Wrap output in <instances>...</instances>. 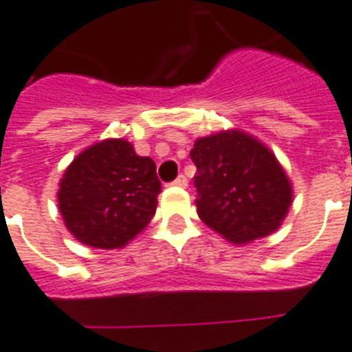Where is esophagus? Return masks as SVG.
Segmentation results:
<instances>
[{
	"label": "esophagus",
	"instance_id": "1",
	"mask_svg": "<svg viewBox=\"0 0 352 352\" xmlns=\"http://www.w3.org/2000/svg\"><path fill=\"white\" fill-rule=\"evenodd\" d=\"M173 186H179V188H186L188 186V179L184 175H179L175 179V181H173Z\"/></svg>",
	"mask_w": 352,
	"mask_h": 352
}]
</instances>
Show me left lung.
<instances>
[{
  "instance_id": "8db88e82",
  "label": "left lung",
  "mask_w": 352,
  "mask_h": 352,
  "mask_svg": "<svg viewBox=\"0 0 352 352\" xmlns=\"http://www.w3.org/2000/svg\"><path fill=\"white\" fill-rule=\"evenodd\" d=\"M190 157L197 166V214L227 241L241 245L283 225L294 188L270 147L229 129L197 138Z\"/></svg>"
}]
</instances>
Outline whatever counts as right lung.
<instances>
[{"mask_svg": "<svg viewBox=\"0 0 352 352\" xmlns=\"http://www.w3.org/2000/svg\"><path fill=\"white\" fill-rule=\"evenodd\" d=\"M158 194L153 158L136 155L123 138H107L74 158L58 182L57 201L75 240L122 249L149 225Z\"/></svg>", "mask_w": 352, "mask_h": 352, "instance_id": "right-lung-1", "label": "right lung"}]
</instances>
